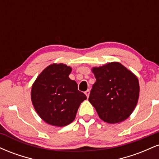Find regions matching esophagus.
Wrapping results in <instances>:
<instances>
[{
    "mask_svg": "<svg viewBox=\"0 0 159 159\" xmlns=\"http://www.w3.org/2000/svg\"><path fill=\"white\" fill-rule=\"evenodd\" d=\"M84 93H85L86 96H87V97L88 98V97H89V95H90V90H87V91H85V92H84Z\"/></svg>",
    "mask_w": 159,
    "mask_h": 159,
    "instance_id": "obj_1",
    "label": "esophagus"
}]
</instances>
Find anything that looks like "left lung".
I'll list each match as a JSON object with an SVG mask.
<instances>
[{
	"instance_id": "1",
	"label": "left lung",
	"mask_w": 159,
	"mask_h": 159,
	"mask_svg": "<svg viewBox=\"0 0 159 159\" xmlns=\"http://www.w3.org/2000/svg\"><path fill=\"white\" fill-rule=\"evenodd\" d=\"M96 82L89 101L98 116L108 123L127 119L139 97V82L132 72L117 62L93 68Z\"/></svg>"
}]
</instances>
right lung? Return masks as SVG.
Here are the masks:
<instances>
[{"label": "right lung", "instance_id": "1", "mask_svg": "<svg viewBox=\"0 0 159 159\" xmlns=\"http://www.w3.org/2000/svg\"><path fill=\"white\" fill-rule=\"evenodd\" d=\"M72 68L52 64L36 78L31 90L34 108L45 123L65 126L75 120L78 107L87 98L78 84L69 78Z\"/></svg>", "mask_w": 159, "mask_h": 159}]
</instances>
